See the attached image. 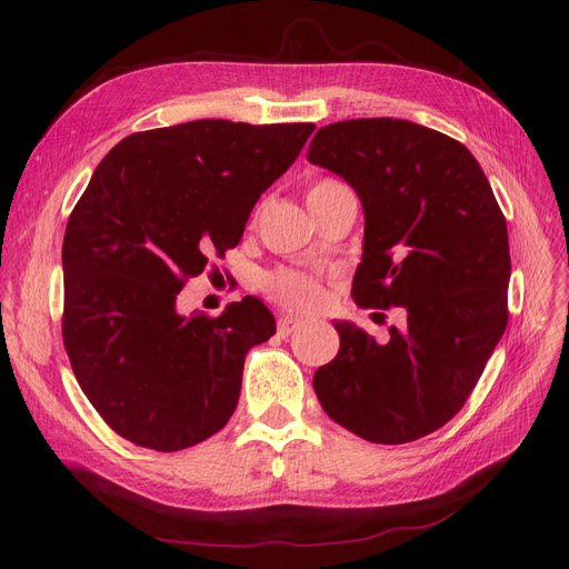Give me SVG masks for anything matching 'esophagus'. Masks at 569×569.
Masks as SVG:
<instances>
[{"label": "esophagus", "instance_id": "esophagus-1", "mask_svg": "<svg viewBox=\"0 0 569 569\" xmlns=\"http://www.w3.org/2000/svg\"><path fill=\"white\" fill-rule=\"evenodd\" d=\"M299 327H301V320L280 318V320H278V335H280V337H289L291 332H297Z\"/></svg>", "mask_w": 569, "mask_h": 569}]
</instances>
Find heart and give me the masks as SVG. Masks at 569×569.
Returning a JSON list of instances; mask_svg holds the SVG:
<instances>
[{"label":"heart","instance_id":"b5f03b06","mask_svg":"<svg viewBox=\"0 0 569 569\" xmlns=\"http://www.w3.org/2000/svg\"><path fill=\"white\" fill-rule=\"evenodd\" d=\"M341 189H349L343 182L335 180V178H318L316 182H311L306 192V201H308V209H316V206L332 197ZM266 291L268 297L280 303L287 311H295V313H306V311H316L325 303V289L322 284L311 278V274L299 272V270H274L266 278Z\"/></svg>","mask_w":569,"mask_h":569}]
</instances>
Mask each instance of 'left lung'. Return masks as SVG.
I'll list each match as a JSON object with an SVG mask.
<instances>
[{
  "instance_id": "8db88e82",
  "label": "left lung",
  "mask_w": 569,
  "mask_h": 569,
  "mask_svg": "<svg viewBox=\"0 0 569 569\" xmlns=\"http://www.w3.org/2000/svg\"><path fill=\"white\" fill-rule=\"evenodd\" d=\"M306 157L347 180L363 203L356 306L406 311L385 343L335 322L341 343L313 375L318 401L372 443L432 435L470 399L506 332L510 249L501 206L468 147L410 120L330 123Z\"/></svg>"
}]
</instances>
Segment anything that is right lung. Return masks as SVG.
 I'll list each match as a JSON object with an SVG mask.
<instances>
[{"label":"right lung","instance_id":"obj_1","mask_svg":"<svg viewBox=\"0 0 569 569\" xmlns=\"http://www.w3.org/2000/svg\"><path fill=\"white\" fill-rule=\"evenodd\" d=\"M313 123L206 118L132 132L94 170L63 234V347L116 435L182 451L228 425L244 358L274 335L256 297L180 316L209 258L242 239L253 203L295 163Z\"/></svg>","mask_w":569,"mask_h":569}]
</instances>
